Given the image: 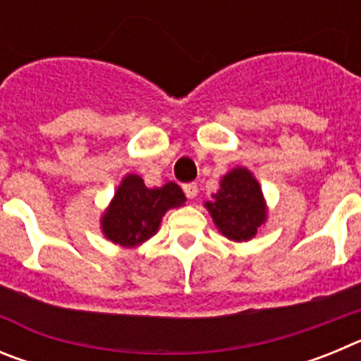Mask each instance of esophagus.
<instances>
[{"label": "esophagus", "instance_id": "obj_1", "mask_svg": "<svg viewBox=\"0 0 361 361\" xmlns=\"http://www.w3.org/2000/svg\"><path fill=\"white\" fill-rule=\"evenodd\" d=\"M184 193H186L188 199H195L197 193H199V188H197L195 183L184 184Z\"/></svg>", "mask_w": 361, "mask_h": 361}]
</instances>
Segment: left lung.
I'll return each mask as SVG.
<instances>
[{"label":"left lung","instance_id":"left-lung-1","mask_svg":"<svg viewBox=\"0 0 361 361\" xmlns=\"http://www.w3.org/2000/svg\"><path fill=\"white\" fill-rule=\"evenodd\" d=\"M220 188L212 200L204 202L213 224L233 242H247L257 237L267 220V202L262 186L244 166H237L220 178Z\"/></svg>","mask_w":361,"mask_h":361}]
</instances>
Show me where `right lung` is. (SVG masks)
Wrapping results in <instances>:
<instances>
[{
    "mask_svg": "<svg viewBox=\"0 0 361 361\" xmlns=\"http://www.w3.org/2000/svg\"><path fill=\"white\" fill-rule=\"evenodd\" d=\"M184 202L186 197L178 184L146 188L139 175H124L99 220L101 231L114 244L137 247L159 231L168 209L180 208Z\"/></svg>",
    "mask_w": 361,
    "mask_h": 361,
    "instance_id": "obj_1",
    "label": "right lung"
}]
</instances>
